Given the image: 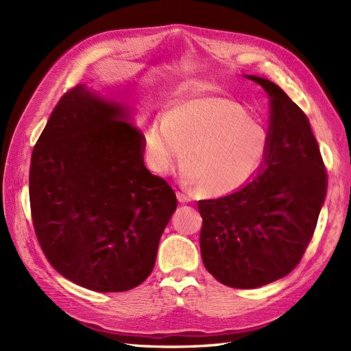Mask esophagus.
Segmentation results:
<instances>
[{"label":"esophagus","mask_w":351,"mask_h":351,"mask_svg":"<svg viewBox=\"0 0 351 351\" xmlns=\"http://www.w3.org/2000/svg\"><path fill=\"white\" fill-rule=\"evenodd\" d=\"M176 197H178V200H180L181 204L191 202V197L189 195H185V193H182V191H176Z\"/></svg>","instance_id":"obj_1"}]
</instances>
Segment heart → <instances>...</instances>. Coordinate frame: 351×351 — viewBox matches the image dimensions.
Returning a JSON list of instances; mask_svg holds the SVG:
<instances>
[{
  "label": "heart",
  "mask_w": 351,
  "mask_h": 351,
  "mask_svg": "<svg viewBox=\"0 0 351 351\" xmlns=\"http://www.w3.org/2000/svg\"><path fill=\"white\" fill-rule=\"evenodd\" d=\"M149 160L169 171L184 160V175L205 196L219 197L245 187L271 154V134L241 102L223 96L182 101L154 117L146 134ZM186 151L184 152L183 149Z\"/></svg>",
  "instance_id": "obj_1"
}]
</instances>
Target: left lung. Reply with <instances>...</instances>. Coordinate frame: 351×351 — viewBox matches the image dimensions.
Returning <instances> with one entry per match:
<instances>
[{
  "mask_svg": "<svg viewBox=\"0 0 351 351\" xmlns=\"http://www.w3.org/2000/svg\"><path fill=\"white\" fill-rule=\"evenodd\" d=\"M270 96L267 166L232 195L199 200L200 255L215 279L250 289L300 263L327 193V173L306 114L270 80L244 75Z\"/></svg>",
  "mask_w": 351,
  "mask_h": 351,
  "instance_id": "obj_1",
  "label": "left lung"
}]
</instances>
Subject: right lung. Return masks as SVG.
Returning a JSON list of instances; mask_svg holds the SVG:
<instances>
[{"label":"right lung","mask_w":351,"mask_h":351,"mask_svg":"<svg viewBox=\"0 0 351 351\" xmlns=\"http://www.w3.org/2000/svg\"><path fill=\"white\" fill-rule=\"evenodd\" d=\"M130 107L78 84L58 101L33 149L36 237L66 279L98 293L145 282L176 195L145 166Z\"/></svg>","instance_id":"right-lung-1"}]
</instances>
